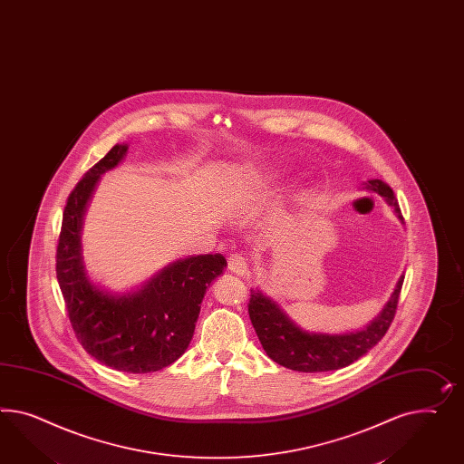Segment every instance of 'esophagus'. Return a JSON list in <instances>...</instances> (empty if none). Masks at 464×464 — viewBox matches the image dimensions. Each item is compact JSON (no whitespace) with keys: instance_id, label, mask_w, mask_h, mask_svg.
Instances as JSON below:
<instances>
[{"instance_id":"34e87169","label":"esophagus","mask_w":464,"mask_h":464,"mask_svg":"<svg viewBox=\"0 0 464 464\" xmlns=\"http://www.w3.org/2000/svg\"><path fill=\"white\" fill-rule=\"evenodd\" d=\"M227 270L241 276H246L250 274L248 262H246V258L241 253H231L227 256Z\"/></svg>"}]
</instances>
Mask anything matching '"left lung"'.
I'll list each match as a JSON object with an SVG mask.
<instances>
[{
    "mask_svg": "<svg viewBox=\"0 0 464 464\" xmlns=\"http://www.w3.org/2000/svg\"><path fill=\"white\" fill-rule=\"evenodd\" d=\"M364 188L383 196L403 223L399 202L389 184L373 179L368 180ZM401 284L403 276L399 278L397 287L382 313L368 326L348 334H323L304 331L288 319L287 314L278 307L276 301L266 297L258 288L250 290L248 314L264 350L276 363L304 373L331 372L356 362L385 336L397 313Z\"/></svg>",
    "mask_w": 464,
    "mask_h": 464,
    "instance_id": "8db88e82",
    "label": "left lung"
}]
</instances>
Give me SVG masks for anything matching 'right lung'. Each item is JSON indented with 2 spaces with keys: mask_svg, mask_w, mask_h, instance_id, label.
I'll use <instances>...</instances> for the list:
<instances>
[{
  "mask_svg": "<svg viewBox=\"0 0 464 464\" xmlns=\"http://www.w3.org/2000/svg\"><path fill=\"white\" fill-rule=\"evenodd\" d=\"M114 145L77 182L63 208L55 272L75 338L100 363L125 373H151L179 360L194 334L206 288L223 274V255H198L165 266L137 292L113 295L89 280L81 229L100 177L123 160Z\"/></svg>",
  "mask_w": 464,
  "mask_h": 464,
  "instance_id": "1",
  "label": "right lung"
}]
</instances>
